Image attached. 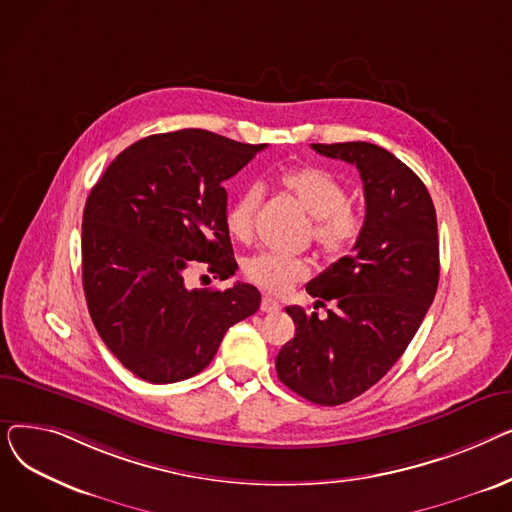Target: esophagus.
<instances>
[{
  "mask_svg": "<svg viewBox=\"0 0 512 512\" xmlns=\"http://www.w3.org/2000/svg\"><path fill=\"white\" fill-rule=\"evenodd\" d=\"M261 311L263 313H276V311H280V303L272 297H263L261 299Z\"/></svg>",
  "mask_w": 512,
  "mask_h": 512,
  "instance_id": "obj_1",
  "label": "esophagus"
}]
</instances>
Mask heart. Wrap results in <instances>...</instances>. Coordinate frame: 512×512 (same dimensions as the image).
<instances>
[{"mask_svg": "<svg viewBox=\"0 0 512 512\" xmlns=\"http://www.w3.org/2000/svg\"><path fill=\"white\" fill-rule=\"evenodd\" d=\"M278 186L311 215V238L317 249L338 259L353 249L363 230L361 213L348 203L340 178L317 166L286 168L276 176ZM261 205V188L247 186L236 193L226 209V228L238 240H249ZM247 278L267 292H286L307 276V263L265 251L245 263Z\"/></svg>", "mask_w": 512, "mask_h": 512, "instance_id": "heart-1", "label": "heart"}]
</instances>
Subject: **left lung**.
<instances>
[{
    "mask_svg": "<svg viewBox=\"0 0 512 512\" xmlns=\"http://www.w3.org/2000/svg\"><path fill=\"white\" fill-rule=\"evenodd\" d=\"M353 164L363 180L365 222L353 253L307 284L328 317L286 307L297 332L276 357L284 386L336 407L378 384L407 351L440 278L436 209L421 178L384 147L311 145Z\"/></svg>",
    "mask_w": 512,
    "mask_h": 512,
    "instance_id": "left-lung-1",
    "label": "left lung"
}]
</instances>
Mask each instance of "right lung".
Wrapping results in <instances>:
<instances>
[{"label": "right lung", "instance_id": "1", "mask_svg": "<svg viewBox=\"0 0 512 512\" xmlns=\"http://www.w3.org/2000/svg\"><path fill=\"white\" fill-rule=\"evenodd\" d=\"M265 147L199 128L151 134L91 188L83 213L87 307L105 346L137 378H193L228 328L259 309L255 286L188 288L186 272L207 263L226 280L238 270L222 182Z\"/></svg>", "mask_w": 512, "mask_h": 512}]
</instances>
